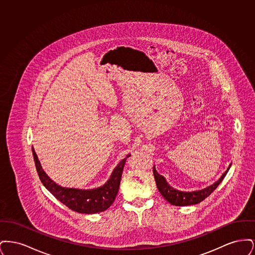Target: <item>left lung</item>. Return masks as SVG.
<instances>
[{"label":"left lung","instance_id":"left-lung-1","mask_svg":"<svg viewBox=\"0 0 255 255\" xmlns=\"http://www.w3.org/2000/svg\"><path fill=\"white\" fill-rule=\"evenodd\" d=\"M229 170H230V167L222 175V177L219 179L218 181L214 182L213 184L207 186L204 189L190 191V192L180 191V190H177V189H174L173 187H171L167 182L165 181V179L161 175L158 174L155 166L153 168V172H154V177H155V181L157 183L158 191L160 192V194L162 195V197L173 206H185L197 205V204L201 203L202 201H204L217 188V186L226 177Z\"/></svg>","mask_w":255,"mask_h":255}]
</instances>
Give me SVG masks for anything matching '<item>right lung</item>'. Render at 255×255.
I'll list each match as a JSON object with an SVG mask.
<instances>
[{
  "label": "right lung",
  "instance_id": "obj_1",
  "mask_svg": "<svg viewBox=\"0 0 255 255\" xmlns=\"http://www.w3.org/2000/svg\"><path fill=\"white\" fill-rule=\"evenodd\" d=\"M32 154L35 161L37 173L44 186L62 204L78 213L94 214L105 211L113 205L119 192L122 181V171L125 166L127 156L123 158L112 173L109 181L103 186L94 190H78L73 188H63L52 182L42 169L37 158L36 153L32 147Z\"/></svg>",
  "mask_w": 255,
  "mask_h": 255
}]
</instances>
